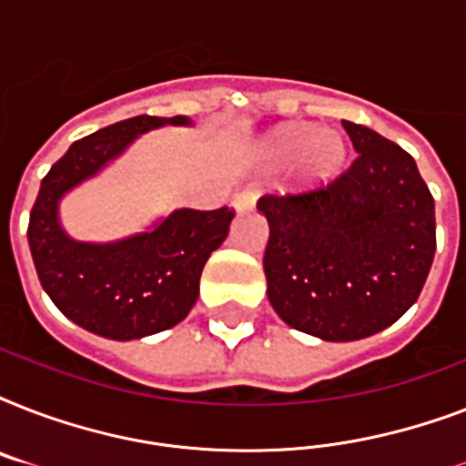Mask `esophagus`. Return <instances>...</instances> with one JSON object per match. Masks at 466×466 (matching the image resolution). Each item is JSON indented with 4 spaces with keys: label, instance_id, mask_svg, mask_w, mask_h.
Segmentation results:
<instances>
[{
    "label": "esophagus",
    "instance_id": "1",
    "mask_svg": "<svg viewBox=\"0 0 466 466\" xmlns=\"http://www.w3.org/2000/svg\"><path fill=\"white\" fill-rule=\"evenodd\" d=\"M254 203H256V188L254 186H247V188L244 190H239V193H237V196H234V208H237V210H251V208H254Z\"/></svg>",
    "mask_w": 466,
    "mask_h": 466
}]
</instances>
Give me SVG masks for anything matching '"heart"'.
Masks as SVG:
<instances>
[{"instance_id":"heart-1","label":"heart","mask_w":466,"mask_h":466,"mask_svg":"<svg viewBox=\"0 0 466 466\" xmlns=\"http://www.w3.org/2000/svg\"><path fill=\"white\" fill-rule=\"evenodd\" d=\"M273 152L283 161H298L307 157L311 174L326 176L340 167L346 147L336 135H319L314 126H290L276 135Z\"/></svg>"}]
</instances>
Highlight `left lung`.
I'll return each mask as SVG.
<instances>
[{
	"label": "left lung",
	"mask_w": 466,
	"mask_h": 466,
	"mask_svg": "<svg viewBox=\"0 0 466 466\" xmlns=\"http://www.w3.org/2000/svg\"><path fill=\"white\" fill-rule=\"evenodd\" d=\"M355 157L331 181L263 193V254L278 317L324 340L391 326L419 299L435 256V200L413 157L343 120Z\"/></svg>",
	"instance_id": "8db88e82"
}]
</instances>
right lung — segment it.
Segmentation results:
<instances>
[{
  "mask_svg": "<svg viewBox=\"0 0 466 466\" xmlns=\"http://www.w3.org/2000/svg\"><path fill=\"white\" fill-rule=\"evenodd\" d=\"M188 120L135 116L76 140L40 181L28 219V247L43 290L82 329L130 340L178 324L196 305L205 261L225 241L232 208L176 210L155 232L118 244H79L57 225V200L96 174L140 133Z\"/></svg>",
  "mask_w": 466,
  "mask_h": 466,
  "instance_id": "right-lung-1",
  "label": "right lung"
}]
</instances>
